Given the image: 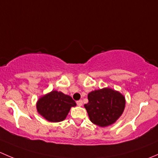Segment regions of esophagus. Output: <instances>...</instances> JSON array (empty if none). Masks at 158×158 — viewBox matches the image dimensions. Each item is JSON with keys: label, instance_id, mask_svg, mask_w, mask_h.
<instances>
[{"label": "esophagus", "instance_id": "obj_1", "mask_svg": "<svg viewBox=\"0 0 158 158\" xmlns=\"http://www.w3.org/2000/svg\"><path fill=\"white\" fill-rule=\"evenodd\" d=\"M76 104L78 106H82V100H79V101L76 102Z\"/></svg>", "mask_w": 158, "mask_h": 158}]
</instances>
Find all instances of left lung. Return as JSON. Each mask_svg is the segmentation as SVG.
<instances>
[{
  "label": "left lung",
  "mask_w": 158,
  "mask_h": 158,
  "mask_svg": "<svg viewBox=\"0 0 158 158\" xmlns=\"http://www.w3.org/2000/svg\"><path fill=\"white\" fill-rule=\"evenodd\" d=\"M89 102L84 105L89 119L95 125L107 127L114 124L123 113L125 98L118 91L104 88L91 92Z\"/></svg>",
  "instance_id": "obj_1"
}]
</instances>
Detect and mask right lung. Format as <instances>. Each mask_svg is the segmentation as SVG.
I'll use <instances>...</instances> for the list:
<instances>
[{"instance_id":"obj_1","label":"right lung","mask_w":158,"mask_h":158,"mask_svg":"<svg viewBox=\"0 0 158 158\" xmlns=\"http://www.w3.org/2000/svg\"><path fill=\"white\" fill-rule=\"evenodd\" d=\"M76 106L71 96L58 91H52L44 95L36 102L38 113L50 122L64 120L70 109Z\"/></svg>"}]
</instances>
